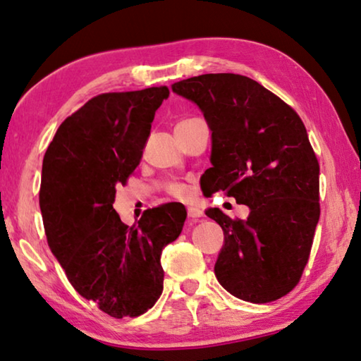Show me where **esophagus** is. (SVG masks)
Here are the masks:
<instances>
[{
	"mask_svg": "<svg viewBox=\"0 0 361 361\" xmlns=\"http://www.w3.org/2000/svg\"><path fill=\"white\" fill-rule=\"evenodd\" d=\"M204 215V212L199 209V207H189L188 209V216L189 219H192V221H195V219L200 218Z\"/></svg>",
	"mask_w": 361,
	"mask_h": 361,
	"instance_id": "1",
	"label": "esophagus"
}]
</instances>
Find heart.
<instances>
[{
  "label": "heart",
  "mask_w": 361,
  "mask_h": 361,
  "mask_svg": "<svg viewBox=\"0 0 361 361\" xmlns=\"http://www.w3.org/2000/svg\"><path fill=\"white\" fill-rule=\"evenodd\" d=\"M181 122H185V121H181ZM178 124H180V122H178ZM169 194L173 195V197L181 199L188 194V189L183 185H180V183H173V185L169 186Z\"/></svg>",
  "instance_id": "obj_1"
}]
</instances>
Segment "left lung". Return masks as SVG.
Returning a JSON list of instances; mask_svg holds the SVG:
<instances>
[{"mask_svg": "<svg viewBox=\"0 0 361 361\" xmlns=\"http://www.w3.org/2000/svg\"><path fill=\"white\" fill-rule=\"evenodd\" d=\"M172 90L194 102L212 130L205 191L250 207L247 219L205 215L224 232L215 276L243 301L264 304L295 288L320 218V166L298 113L247 76L210 73Z\"/></svg>", "mask_w": 361, "mask_h": 361, "instance_id": "8db88e82", "label": "left lung"}]
</instances>
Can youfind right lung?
<instances>
[{
  "label": "right lung",
  "instance_id": "1",
  "mask_svg": "<svg viewBox=\"0 0 361 361\" xmlns=\"http://www.w3.org/2000/svg\"><path fill=\"white\" fill-rule=\"evenodd\" d=\"M167 97L166 85L94 97L60 124L42 161L49 248L73 288L114 319L142 315L162 295V250L186 219L185 207L170 202L129 228L113 209L116 185L137 169Z\"/></svg>",
  "mask_w": 361,
  "mask_h": 361
}]
</instances>
